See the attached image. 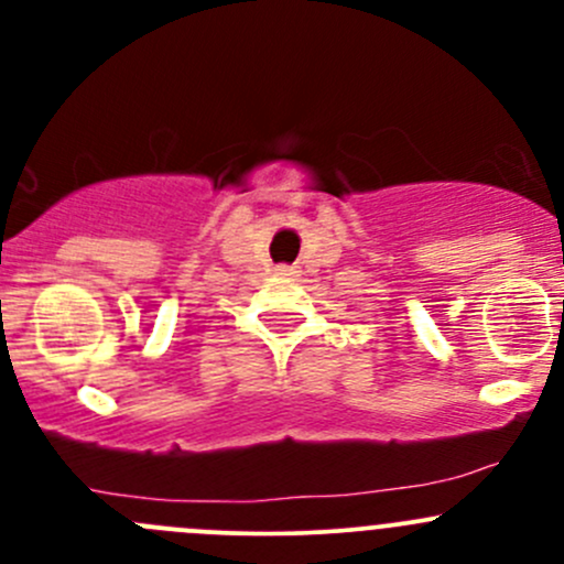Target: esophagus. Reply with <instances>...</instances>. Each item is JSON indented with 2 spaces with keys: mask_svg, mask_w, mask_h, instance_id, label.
Here are the masks:
<instances>
[{
  "mask_svg": "<svg viewBox=\"0 0 564 564\" xmlns=\"http://www.w3.org/2000/svg\"><path fill=\"white\" fill-rule=\"evenodd\" d=\"M278 275H281V278H297L300 270H297V267H286V264H283V267H278Z\"/></svg>",
  "mask_w": 564,
  "mask_h": 564,
  "instance_id": "esophagus-1",
  "label": "esophagus"
}]
</instances>
